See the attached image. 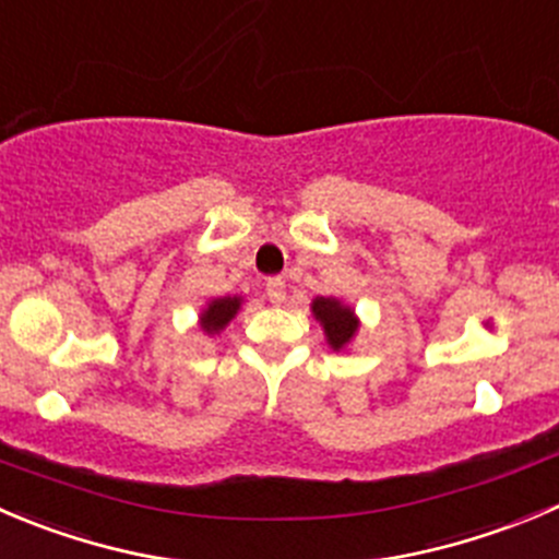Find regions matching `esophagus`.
Instances as JSON below:
<instances>
[{"label": "esophagus", "mask_w": 559, "mask_h": 559, "mask_svg": "<svg viewBox=\"0 0 559 559\" xmlns=\"http://www.w3.org/2000/svg\"><path fill=\"white\" fill-rule=\"evenodd\" d=\"M267 297H270V302H275V306H281V302L286 300L284 278H270L267 281Z\"/></svg>", "instance_id": "obj_1"}]
</instances>
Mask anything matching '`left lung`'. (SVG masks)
Returning <instances> with one entry per match:
<instances>
[{
	"label": "left lung",
	"instance_id": "left-lung-1",
	"mask_svg": "<svg viewBox=\"0 0 559 559\" xmlns=\"http://www.w3.org/2000/svg\"><path fill=\"white\" fill-rule=\"evenodd\" d=\"M311 313L319 322V328L324 330V341H328L330 349L333 352L349 349L357 330H360V319H357L355 308L346 306V302L338 300V297H313Z\"/></svg>",
	"mask_w": 559,
	"mask_h": 559
}]
</instances>
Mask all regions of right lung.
Instances as JSON below:
<instances>
[{
  "mask_svg": "<svg viewBox=\"0 0 559 559\" xmlns=\"http://www.w3.org/2000/svg\"><path fill=\"white\" fill-rule=\"evenodd\" d=\"M242 308V295H224V297H213L207 300V306L202 308L199 313V328H202L204 335H221L226 328H229L231 319L240 313Z\"/></svg>",
  "mask_w": 559,
  "mask_h": 559,
  "instance_id": "1",
  "label": "right lung"
}]
</instances>
